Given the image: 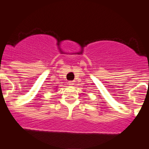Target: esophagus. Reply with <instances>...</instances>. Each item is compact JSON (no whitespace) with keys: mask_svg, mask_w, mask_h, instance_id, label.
<instances>
[{"mask_svg":"<svg viewBox=\"0 0 149 149\" xmlns=\"http://www.w3.org/2000/svg\"><path fill=\"white\" fill-rule=\"evenodd\" d=\"M68 83H69L70 85H74V82H73V81H69V82H68Z\"/></svg>","mask_w":149,"mask_h":149,"instance_id":"obj_1","label":"esophagus"}]
</instances>
